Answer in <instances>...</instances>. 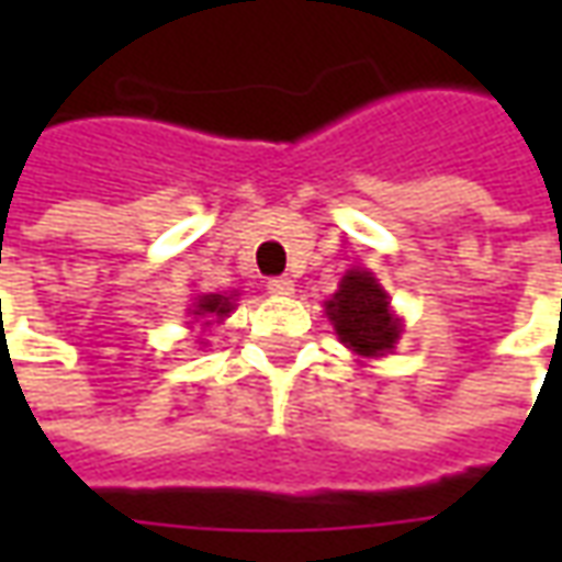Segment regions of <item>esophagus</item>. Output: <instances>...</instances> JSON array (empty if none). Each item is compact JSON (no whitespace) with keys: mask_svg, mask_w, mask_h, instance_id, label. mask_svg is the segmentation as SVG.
Masks as SVG:
<instances>
[{"mask_svg":"<svg viewBox=\"0 0 562 562\" xmlns=\"http://www.w3.org/2000/svg\"><path fill=\"white\" fill-rule=\"evenodd\" d=\"M268 292L280 294V297H289V294H294V282L289 280V277H270Z\"/></svg>","mask_w":562,"mask_h":562,"instance_id":"1","label":"esophagus"}]
</instances>
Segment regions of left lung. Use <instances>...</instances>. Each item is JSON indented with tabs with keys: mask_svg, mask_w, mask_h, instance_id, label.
Returning <instances> with one entry per match:
<instances>
[{
	"mask_svg": "<svg viewBox=\"0 0 562 562\" xmlns=\"http://www.w3.org/2000/svg\"><path fill=\"white\" fill-rule=\"evenodd\" d=\"M328 316L340 340L358 355H385L401 337V325L391 318L389 297L367 270H349L340 292L328 301Z\"/></svg>",
	"mask_w": 562,
	"mask_h": 562,
	"instance_id": "8db88e82",
	"label": "left lung"
}]
</instances>
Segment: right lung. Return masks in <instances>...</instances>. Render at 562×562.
Masks as SVG:
<instances>
[{
  "mask_svg": "<svg viewBox=\"0 0 562 562\" xmlns=\"http://www.w3.org/2000/svg\"><path fill=\"white\" fill-rule=\"evenodd\" d=\"M228 310H232L228 297H222V294H204V297H198L195 316H225Z\"/></svg>",
  "mask_w": 562,
  "mask_h": 562,
  "instance_id": "right-lung-1",
  "label": "right lung"
}]
</instances>
